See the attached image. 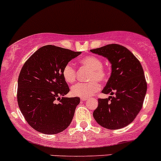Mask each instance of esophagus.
<instances>
[{"label": "esophagus", "instance_id": "34e87169", "mask_svg": "<svg viewBox=\"0 0 161 161\" xmlns=\"http://www.w3.org/2000/svg\"><path fill=\"white\" fill-rule=\"evenodd\" d=\"M87 100L86 97H81V100H82V101H85V100Z\"/></svg>", "mask_w": 161, "mask_h": 161}]
</instances>
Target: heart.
Listing matches in <instances>:
<instances>
[{
	"instance_id": "heart-1",
	"label": "heart",
	"mask_w": 161,
	"mask_h": 161,
	"mask_svg": "<svg viewBox=\"0 0 161 161\" xmlns=\"http://www.w3.org/2000/svg\"><path fill=\"white\" fill-rule=\"evenodd\" d=\"M80 64L83 67L90 69L89 75V82H79L73 86L71 92L75 97H89L99 90L100 86L98 82H105L108 81V71L103 67V61L100 58L90 55L80 60ZM64 81L68 83H73L76 79V69L71 63H67L61 71Z\"/></svg>"
}]
</instances>
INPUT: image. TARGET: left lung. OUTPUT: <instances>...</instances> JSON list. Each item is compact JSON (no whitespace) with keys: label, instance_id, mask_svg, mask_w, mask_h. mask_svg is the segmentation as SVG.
I'll list each match as a JSON object with an SVG mask.
<instances>
[{"label":"left lung","instance_id":"obj_1","mask_svg":"<svg viewBox=\"0 0 161 161\" xmlns=\"http://www.w3.org/2000/svg\"><path fill=\"white\" fill-rule=\"evenodd\" d=\"M91 52L105 57L111 64V75L102 92L114 95L98 99L93 118L108 129H119L134 121L142 108L147 90L144 71L134 54L119 44H108Z\"/></svg>","mask_w":161,"mask_h":161}]
</instances>
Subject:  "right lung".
Returning <instances> with one entry per match:
<instances>
[{
  "instance_id": "obj_1",
  "label": "right lung",
  "mask_w": 161,
  "mask_h": 161,
  "mask_svg": "<svg viewBox=\"0 0 161 161\" xmlns=\"http://www.w3.org/2000/svg\"><path fill=\"white\" fill-rule=\"evenodd\" d=\"M81 52L47 45L25 62L18 79L17 100L25 121L43 134H57L69 127L79 97H60L69 92L64 66Z\"/></svg>"
}]
</instances>
